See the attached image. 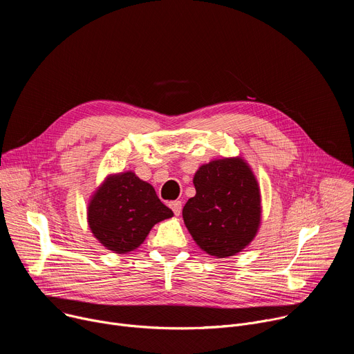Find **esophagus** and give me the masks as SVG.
I'll return each mask as SVG.
<instances>
[{"label":"esophagus","mask_w":354,"mask_h":354,"mask_svg":"<svg viewBox=\"0 0 354 354\" xmlns=\"http://www.w3.org/2000/svg\"><path fill=\"white\" fill-rule=\"evenodd\" d=\"M169 206H171V209H172V212H174L175 216H179V214H180V212H182V201H180V200L172 201V203H171Z\"/></svg>","instance_id":"obj_1"}]
</instances>
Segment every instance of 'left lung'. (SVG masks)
I'll list each match as a JSON object with an SVG mask.
<instances>
[{
	"instance_id": "8db88e82",
	"label": "left lung",
	"mask_w": 354,
	"mask_h": 354,
	"mask_svg": "<svg viewBox=\"0 0 354 354\" xmlns=\"http://www.w3.org/2000/svg\"><path fill=\"white\" fill-rule=\"evenodd\" d=\"M193 183L196 196L182 212L190 235L212 257L238 254L255 238L261 224L255 175L241 158H224L201 165Z\"/></svg>"
}]
</instances>
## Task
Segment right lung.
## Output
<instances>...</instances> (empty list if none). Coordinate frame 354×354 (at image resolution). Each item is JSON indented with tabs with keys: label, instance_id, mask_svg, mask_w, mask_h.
<instances>
[{
	"label": "right lung",
	"instance_id": "1",
	"mask_svg": "<svg viewBox=\"0 0 354 354\" xmlns=\"http://www.w3.org/2000/svg\"><path fill=\"white\" fill-rule=\"evenodd\" d=\"M174 213L154 187L133 172L109 176L93 194L88 223L97 241L116 254L138 248L157 223Z\"/></svg>",
	"mask_w": 354,
	"mask_h": 354
}]
</instances>
